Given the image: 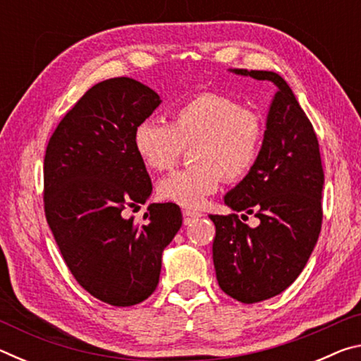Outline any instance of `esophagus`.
Returning <instances> with one entry per match:
<instances>
[{
	"label": "esophagus",
	"instance_id": "esophagus-1",
	"mask_svg": "<svg viewBox=\"0 0 361 361\" xmlns=\"http://www.w3.org/2000/svg\"><path fill=\"white\" fill-rule=\"evenodd\" d=\"M200 216H202V213L197 210H191V209L183 210V221H185V224H189L191 221H194L195 218H200Z\"/></svg>",
	"mask_w": 361,
	"mask_h": 361
}]
</instances>
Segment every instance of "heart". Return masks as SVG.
<instances>
[{
	"label": "heart",
	"instance_id": "1",
	"mask_svg": "<svg viewBox=\"0 0 361 361\" xmlns=\"http://www.w3.org/2000/svg\"><path fill=\"white\" fill-rule=\"evenodd\" d=\"M264 122L253 109L231 97L205 92L181 103L170 122L142 121L133 129V148L146 169H172L190 146L192 166L157 183L159 197L183 207H197L218 189L221 178L237 180L258 159Z\"/></svg>",
	"mask_w": 361,
	"mask_h": 361
}]
</instances>
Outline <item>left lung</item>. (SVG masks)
<instances>
[{
	"label": "left lung",
	"instance_id": "obj_1",
	"mask_svg": "<svg viewBox=\"0 0 361 361\" xmlns=\"http://www.w3.org/2000/svg\"><path fill=\"white\" fill-rule=\"evenodd\" d=\"M271 81L277 87L269 106L258 159L239 185L224 195L232 215H209L219 288L237 301H264L295 282L319 240L323 176L319 140L285 79L274 71L229 70ZM235 211L260 218L250 228Z\"/></svg>",
	"mask_w": 361,
	"mask_h": 361
}]
</instances>
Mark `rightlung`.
Masks as SVG:
<instances>
[{"instance_id":"add662e5","label":"right lung","mask_w":361,"mask_h":361,"mask_svg":"<svg viewBox=\"0 0 361 361\" xmlns=\"http://www.w3.org/2000/svg\"><path fill=\"white\" fill-rule=\"evenodd\" d=\"M161 102L135 79H106L66 113L46 149L44 210L60 253L85 291L118 307L154 293L164 250L183 223L169 202L151 204L143 224L124 216L152 192L133 129Z\"/></svg>"}]
</instances>
